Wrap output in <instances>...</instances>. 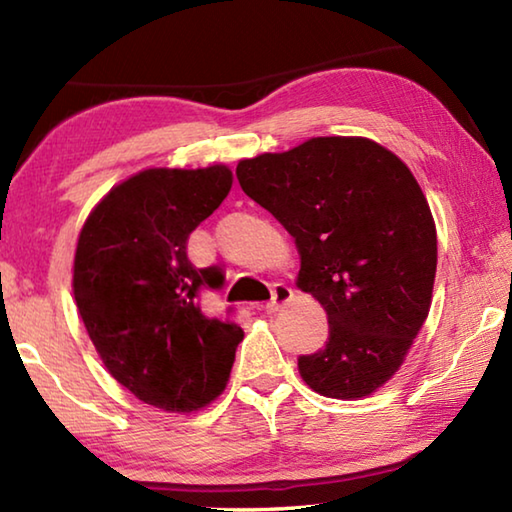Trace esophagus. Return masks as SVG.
Wrapping results in <instances>:
<instances>
[{
    "label": "esophagus",
    "instance_id": "esophagus-1",
    "mask_svg": "<svg viewBox=\"0 0 512 512\" xmlns=\"http://www.w3.org/2000/svg\"><path fill=\"white\" fill-rule=\"evenodd\" d=\"M271 293H273V298L266 305L268 314H275V311H280L293 298V289L289 287V284H284V282L273 284V291Z\"/></svg>",
    "mask_w": 512,
    "mask_h": 512
}]
</instances>
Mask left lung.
Returning a JSON list of instances; mask_svg holds the SVG:
<instances>
[{
	"label": "left lung",
	"mask_w": 512,
	"mask_h": 512,
	"mask_svg": "<svg viewBox=\"0 0 512 512\" xmlns=\"http://www.w3.org/2000/svg\"><path fill=\"white\" fill-rule=\"evenodd\" d=\"M244 192L296 239L298 289L327 311L309 388L357 400L391 379L429 316L436 223L411 169L368 137H311L237 164Z\"/></svg>",
	"instance_id": "8db88e82"
}]
</instances>
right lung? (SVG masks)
<instances>
[{
  "instance_id": "add662e5",
  "label": "right lung",
  "mask_w": 512,
  "mask_h": 512,
  "mask_svg": "<svg viewBox=\"0 0 512 512\" xmlns=\"http://www.w3.org/2000/svg\"><path fill=\"white\" fill-rule=\"evenodd\" d=\"M232 187L225 164L144 169L112 187L85 219L74 300L103 366L137 400L169 413L203 409L228 384L244 332L203 314L198 291L221 268H196L187 239Z\"/></svg>"
}]
</instances>
